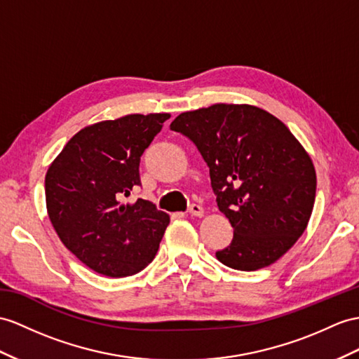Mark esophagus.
I'll return each instance as SVG.
<instances>
[{
    "label": "esophagus",
    "mask_w": 359,
    "mask_h": 359,
    "mask_svg": "<svg viewBox=\"0 0 359 359\" xmlns=\"http://www.w3.org/2000/svg\"><path fill=\"white\" fill-rule=\"evenodd\" d=\"M189 215L201 217V216L204 215V208L201 207V205H198V204H191V205L189 207Z\"/></svg>",
    "instance_id": "esophagus-1"
}]
</instances>
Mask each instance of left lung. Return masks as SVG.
Listing matches in <instances>:
<instances>
[{
  "label": "left lung",
  "instance_id": "left-lung-1",
  "mask_svg": "<svg viewBox=\"0 0 359 359\" xmlns=\"http://www.w3.org/2000/svg\"><path fill=\"white\" fill-rule=\"evenodd\" d=\"M170 129L198 147L233 226L217 260L256 271L280 259L308 226L317 189L311 156L291 130L257 107L226 103L182 112Z\"/></svg>",
  "mask_w": 359,
  "mask_h": 359
}]
</instances>
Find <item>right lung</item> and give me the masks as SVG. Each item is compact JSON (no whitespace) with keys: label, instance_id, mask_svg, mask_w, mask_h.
Segmentation results:
<instances>
[{"label":"right lung","instance_id":"add662e5","mask_svg":"<svg viewBox=\"0 0 359 359\" xmlns=\"http://www.w3.org/2000/svg\"><path fill=\"white\" fill-rule=\"evenodd\" d=\"M170 114H129L86 126L46 175L51 224L64 245L95 273L134 276L154 260L169 215L149 201L121 199L140 182V158Z\"/></svg>","mask_w":359,"mask_h":359}]
</instances>
